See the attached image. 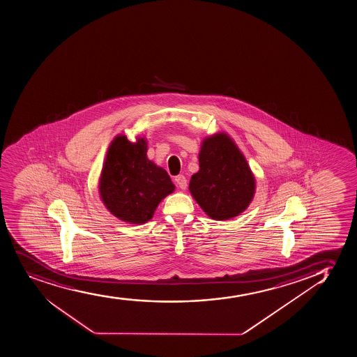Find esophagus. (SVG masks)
<instances>
[{
	"mask_svg": "<svg viewBox=\"0 0 357 357\" xmlns=\"http://www.w3.org/2000/svg\"><path fill=\"white\" fill-rule=\"evenodd\" d=\"M174 181H176V185L178 188H181V190H185L186 186H188V181H186V178L183 174H179V176H176L174 178Z\"/></svg>",
	"mask_w": 357,
	"mask_h": 357,
	"instance_id": "obj_1",
	"label": "esophagus"
}]
</instances>
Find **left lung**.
I'll return each instance as SVG.
<instances>
[{"instance_id":"8db88e82","label":"left lung","mask_w":357,"mask_h":357,"mask_svg":"<svg viewBox=\"0 0 357 357\" xmlns=\"http://www.w3.org/2000/svg\"><path fill=\"white\" fill-rule=\"evenodd\" d=\"M255 178L245 158L224 133L205 139L199 153V171L190 181L192 196L215 220L234 218L249 206Z\"/></svg>"}]
</instances>
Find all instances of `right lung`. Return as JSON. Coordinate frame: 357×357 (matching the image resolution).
Instances as JSON below:
<instances>
[{
  "label": "right lung",
  "mask_w": 357,
  "mask_h": 357,
  "mask_svg": "<svg viewBox=\"0 0 357 357\" xmlns=\"http://www.w3.org/2000/svg\"><path fill=\"white\" fill-rule=\"evenodd\" d=\"M147 142H130L125 135L112 142L100 178L105 206L123 222L144 224L153 217L158 204L174 191L165 169L146 157Z\"/></svg>",
  "instance_id": "obj_1"
}]
</instances>
